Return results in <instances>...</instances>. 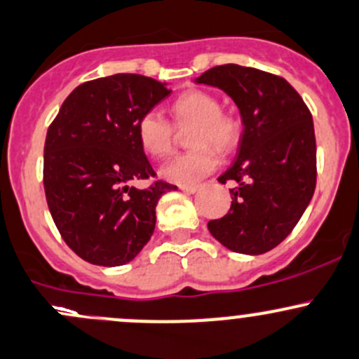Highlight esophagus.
I'll return each instance as SVG.
<instances>
[{
    "label": "esophagus",
    "instance_id": "1",
    "mask_svg": "<svg viewBox=\"0 0 359 359\" xmlns=\"http://www.w3.org/2000/svg\"><path fill=\"white\" fill-rule=\"evenodd\" d=\"M184 194H195L198 190V184H190V187H180Z\"/></svg>",
    "mask_w": 359,
    "mask_h": 359
}]
</instances>
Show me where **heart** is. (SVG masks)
Here are the masks:
<instances>
[{
    "instance_id": "heart-1",
    "label": "heart",
    "mask_w": 359,
    "mask_h": 359,
    "mask_svg": "<svg viewBox=\"0 0 359 359\" xmlns=\"http://www.w3.org/2000/svg\"><path fill=\"white\" fill-rule=\"evenodd\" d=\"M172 118L178 127L195 123L191 144L197 148L180 154L165 162L161 176L171 183L190 187L211 175L219 164V151H229L239 137V120L222 111L216 95L204 90H187L171 106ZM175 126L157 109L143 113L137 120L136 136L141 150L154 158H162L172 150Z\"/></svg>"
}]
</instances>
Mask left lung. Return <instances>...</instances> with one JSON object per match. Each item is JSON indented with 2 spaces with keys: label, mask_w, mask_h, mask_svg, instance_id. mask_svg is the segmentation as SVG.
<instances>
[{
  "label": "left lung",
  "mask_w": 359,
  "mask_h": 359,
  "mask_svg": "<svg viewBox=\"0 0 359 359\" xmlns=\"http://www.w3.org/2000/svg\"><path fill=\"white\" fill-rule=\"evenodd\" d=\"M222 88L243 118L236 161L219 176L233 180L232 205L208 229L230 251L262 255L290 236L316 188L312 115L299 92L281 76L223 64L195 78Z\"/></svg>",
  "instance_id": "8db88e82"
}]
</instances>
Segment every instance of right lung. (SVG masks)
<instances>
[{"label": "right lung", "mask_w": 359, "mask_h": 359, "mask_svg": "<svg viewBox=\"0 0 359 359\" xmlns=\"http://www.w3.org/2000/svg\"><path fill=\"white\" fill-rule=\"evenodd\" d=\"M169 94L168 83L143 74L97 78L78 85L48 127V209L64 243L88 264H129L154 233L158 198L176 188L133 187L155 176L137 143V120Z\"/></svg>", "instance_id": "obj_1"}]
</instances>
